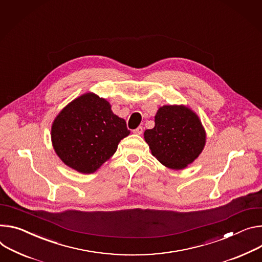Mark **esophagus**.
Masks as SVG:
<instances>
[{"label": "esophagus", "instance_id": "1", "mask_svg": "<svg viewBox=\"0 0 262 262\" xmlns=\"http://www.w3.org/2000/svg\"><path fill=\"white\" fill-rule=\"evenodd\" d=\"M134 133H135V134H137V135H141L142 133H143V127H142V126L137 127L136 129H134Z\"/></svg>", "mask_w": 262, "mask_h": 262}]
</instances>
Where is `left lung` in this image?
<instances>
[{"instance_id":"left-lung-1","label":"left lung","mask_w":262,"mask_h":262,"mask_svg":"<svg viewBox=\"0 0 262 262\" xmlns=\"http://www.w3.org/2000/svg\"><path fill=\"white\" fill-rule=\"evenodd\" d=\"M144 133L151 154L166 167L183 169L202 152L206 134L199 117L183 105H164Z\"/></svg>"}]
</instances>
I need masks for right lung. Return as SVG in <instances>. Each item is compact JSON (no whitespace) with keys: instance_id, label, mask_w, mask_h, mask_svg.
<instances>
[{"instance_id":"obj_1","label":"right lung","mask_w":262,"mask_h":262,"mask_svg":"<svg viewBox=\"0 0 262 262\" xmlns=\"http://www.w3.org/2000/svg\"><path fill=\"white\" fill-rule=\"evenodd\" d=\"M124 119L113 114L110 103L91 93L68 104L53 122V147L62 162L82 173H92L129 135Z\"/></svg>"}]
</instances>
